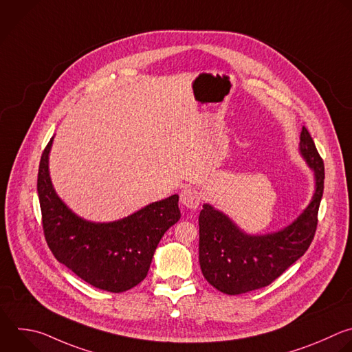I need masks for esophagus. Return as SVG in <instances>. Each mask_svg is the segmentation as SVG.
I'll return each mask as SVG.
<instances>
[{
  "label": "esophagus",
  "mask_w": 352,
  "mask_h": 352,
  "mask_svg": "<svg viewBox=\"0 0 352 352\" xmlns=\"http://www.w3.org/2000/svg\"><path fill=\"white\" fill-rule=\"evenodd\" d=\"M181 201L184 206H186L190 210H196L201 201V195L199 193L197 189L195 188H185L182 192H181Z\"/></svg>",
  "instance_id": "obj_1"
}]
</instances>
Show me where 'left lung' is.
Segmentation results:
<instances>
[{
	"mask_svg": "<svg viewBox=\"0 0 352 352\" xmlns=\"http://www.w3.org/2000/svg\"><path fill=\"white\" fill-rule=\"evenodd\" d=\"M300 153L314 170L315 193L308 207L285 229L248 235L223 212L203 204L199 215V263L206 280L225 294H243L268 286L308 250L318 225L324 166L302 127Z\"/></svg>",
	"mask_w": 352,
	"mask_h": 352,
	"instance_id": "8db88e82",
	"label": "left lung"
}]
</instances>
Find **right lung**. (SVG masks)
Masks as SVG:
<instances>
[{
  "instance_id": "1",
  "label": "right lung",
  "mask_w": 352,
  "mask_h": 352,
  "mask_svg": "<svg viewBox=\"0 0 352 352\" xmlns=\"http://www.w3.org/2000/svg\"><path fill=\"white\" fill-rule=\"evenodd\" d=\"M52 140L45 146L37 178L43 229L55 258L96 289L122 293L141 283L155 250L179 218L178 195L107 223L76 215L56 195L48 170Z\"/></svg>"
}]
</instances>
